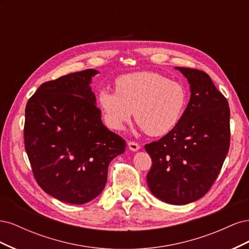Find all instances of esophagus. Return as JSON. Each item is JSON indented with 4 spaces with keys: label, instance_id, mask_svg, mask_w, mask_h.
<instances>
[{
    "label": "esophagus",
    "instance_id": "34e87169",
    "mask_svg": "<svg viewBox=\"0 0 249 249\" xmlns=\"http://www.w3.org/2000/svg\"><path fill=\"white\" fill-rule=\"evenodd\" d=\"M127 146L132 150V152H137V150L140 148V145L136 142H133V141H129L127 142Z\"/></svg>",
    "mask_w": 249,
    "mask_h": 249
}]
</instances>
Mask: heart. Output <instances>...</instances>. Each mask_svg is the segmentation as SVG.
Returning <instances> with one entry per match:
<instances>
[{
    "mask_svg": "<svg viewBox=\"0 0 249 249\" xmlns=\"http://www.w3.org/2000/svg\"><path fill=\"white\" fill-rule=\"evenodd\" d=\"M116 91L103 89L99 105L108 126L122 130L131 117L152 136L170 132L183 116L188 94L182 83L154 71L120 76Z\"/></svg>",
    "mask_w": 249,
    "mask_h": 249,
    "instance_id": "obj_1",
    "label": "heart"
}]
</instances>
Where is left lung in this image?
<instances>
[{"label": "left lung", "mask_w": 249, "mask_h": 249, "mask_svg": "<svg viewBox=\"0 0 249 249\" xmlns=\"http://www.w3.org/2000/svg\"><path fill=\"white\" fill-rule=\"evenodd\" d=\"M190 85V100L178 124L145 150L150 192L170 205L201 198L214 184L230 148V107L206 72L176 67Z\"/></svg>", "instance_id": "1"}]
</instances>
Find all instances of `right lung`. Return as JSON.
<instances>
[{
	"instance_id": "right-lung-1",
	"label": "right lung",
	"mask_w": 249,
	"mask_h": 249,
	"mask_svg": "<svg viewBox=\"0 0 249 249\" xmlns=\"http://www.w3.org/2000/svg\"><path fill=\"white\" fill-rule=\"evenodd\" d=\"M97 73L86 70L43 83L26 106L25 148L36 182L71 205L99 196L110 162L125 148L102 122L90 87Z\"/></svg>"
}]
</instances>
